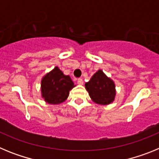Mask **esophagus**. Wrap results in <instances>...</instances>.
<instances>
[{
	"label": "esophagus",
	"instance_id": "1",
	"mask_svg": "<svg viewBox=\"0 0 159 159\" xmlns=\"http://www.w3.org/2000/svg\"><path fill=\"white\" fill-rule=\"evenodd\" d=\"M77 84H78L79 85H83L84 81H83L82 79H78V80H77Z\"/></svg>",
	"mask_w": 159,
	"mask_h": 159
}]
</instances>
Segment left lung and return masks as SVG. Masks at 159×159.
Wrapping results in <instances>:
<instances>
[{
    "label": "left lung",
    "instance_id": "obj_1",
    "mask_svg": "<svg viewBox=\"0 0 159 159\" xmlns=\"http://www.w3.org/2000/svg\"><path fill=\"white\" fill-rule=\"evenodd\" d=\"M85 88L92 100L97 104H111L116 99V84L101 69L85 84Z\"/></svg>",
    "mask_w": 159,
    "mask_h": 159
}]
</instances>
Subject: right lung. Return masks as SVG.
Here are the masks:
<instances>
[{"label": "right lung", "mask_w": 159, "mask_h": 159, "mask_svg": "<svg viewBox=\"0 0 159 159\" xmlns=\"http://www.w3.org/2000/svg\"><path fill=\"white\" fill-rule=\"evenodd\" d=\"M75 87L69 75H64L58 67L43 75L40 82L41 97L47 103L57 105L64 102Z\"/></svg>", "instance_id": "add662e5"}]
</instances>
